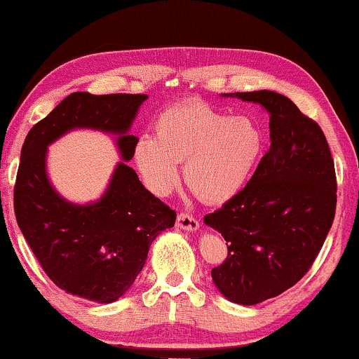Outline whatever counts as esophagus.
<instances>
[{
	"mask_svg": "<svg viewBox=\"0 0 359 359\" xmlns=\"http://www.w3.org/2000/svg\"><path fill=\"white\" fill-rule=\"evenodd\" d=\"M177 226L184 228V230L194 231L199 228V222L194 218V216L189 215V212H180V215L177 216Z\"/></svg>",
	"mask_w": 359,
	"mask_h": 359,
	"instance_id": "obj_1",
	"label": "esophagus"
}]
</instances>
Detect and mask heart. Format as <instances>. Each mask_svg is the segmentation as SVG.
Wrapping results in <instances>:
<instances>
[{
    "label": "heart",
    "instance_id": "heart-1",
    "mask_svg": "<svg viewBox=\"0 0 359 359\" xmlns=\"http://www.w3.org/2000/svg\"><path fill=\"white\" fill-rule=\"evenodd\" d=\"M156 136L137 137L136 167L149 191L168 196L184 180L203 203L235 198L262 158L266 136L249 116H231L201 100L175 104L160 114Z\"/></svg>",
    "mask_w": 359,
    "mask_h": 359
}]
</instances>
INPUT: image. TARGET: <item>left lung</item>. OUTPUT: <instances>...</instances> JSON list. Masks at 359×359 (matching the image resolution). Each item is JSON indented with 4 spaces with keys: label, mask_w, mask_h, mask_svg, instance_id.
Segmentation results:
<instances>
[{
    "label": "left lung",
    "mask_w": 359,
    "mask_h": 359,
    "mask_svg": "<svg viewBox=\"0 0 359 359\" xmlns=\"http://www.w3.org/2000/svg\"><path fill=\"white\" fill-rule=\"evenodd\" d=\"M237 97L269 112L271 148L243 191L204 223L228 245L211 269L216 288L230 302L255 305L309 273L332 226L337 180L324 131L288 97L269 90Z\"/></svg>",
    "instance_id": "1"
}]
</instances>
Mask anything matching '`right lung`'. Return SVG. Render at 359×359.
Listing matches in <instances>:
<instances>
[{
    "instance_id": "1",
    "label": "right lung",
    "mask_w": 359,
    "mask_h": 359,
    "mask_svg": "<svg viewBox=\"0 0 359 359\" xmlns=\"http://www.w3.org/2000/svg\"><path fill=\"white\" fill-rule=\"evenodd\" d=\"M143 93L66 97L29 131L13 191L17 223L35 259L57 288L90 302L119 300L143 269L153 240L175 224L177 212L151 194L126 163L107 192L86 206L65 201L46 173L47 144L74 128L116 133L124 160L135 156L128 135Z\"/></svg>"
}]
</instances>
